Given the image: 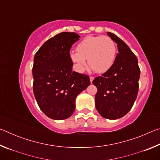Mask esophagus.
I'll list each match as a JSON object with an SVG mask.
<instances>
[{"label":"esophagus","mask_w":160,"mask_h":160,"mask_svg":"<svg viewBox=\"0 0 160 160\" xmlns=\"http://www.w3.org/2000/svg\"><path fill=\"white\" fill-rule=\"evenodd\" d=\"M90 82H91V83H92V82L93 80H94V77L90 76Z\"/></svg>","instance_id":"obj_1"}]
</instances>
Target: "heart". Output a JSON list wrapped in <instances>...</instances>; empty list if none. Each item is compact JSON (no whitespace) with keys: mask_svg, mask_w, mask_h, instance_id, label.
Instances as JSON below:
<instances>
[{"mask_svg":"<svg viewBox=\"0 0 160 160\" xmlns=\"http://www.w3.org/2000/svg\"><path fill=\"white\" fill-rule=\"evenodd\" d=\"M76 51L70 53V58L78 72L84 71L88 59L89 66L94 72L102 73L112 66L116 47L109 37L89 36L78 44Z\"/></svg>","mask_w":160,"mask_h":160,"instance_id":"heart-1","label":"heart"}]
</instances>
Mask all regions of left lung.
I'll return each mask as SVG.
<instances>
[{"label":"left lung","instance_id":"1","mask_svg":"<svg viewBox=\"0 0 160 160\" xmlns=\"http://www.w3.org/2000/svg\"><path fill=\"white\" fill-rule=\"evenodd\" d=\"M107 34L117 44L118 53L112 66L92 83L97 88V112L102 117L113 120L131 109L138 92L140 70L137 57L126 43L114 34Z\"/></svg>","mask_w":160,"mask_h":160}]
</instances>
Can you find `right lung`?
Here are the masks:
<instances>
[{"instance_id":"1","label":"right lung","mask_w":160,"mask_h":160,"mask_svg":"<svg viewBox=\"0 0 160 160\" xmlns=\"http://www.w3.org/2000/svg\"><path fill=\"white\" fill-rule=\"evenodd\" d=\"M79 38L74 32H61L47 40L34 57L35 99L45 115L54 120L71 116L77 96L90 85L88 75L72 70L70 50Z\"/></svg>"}]
</instances>
